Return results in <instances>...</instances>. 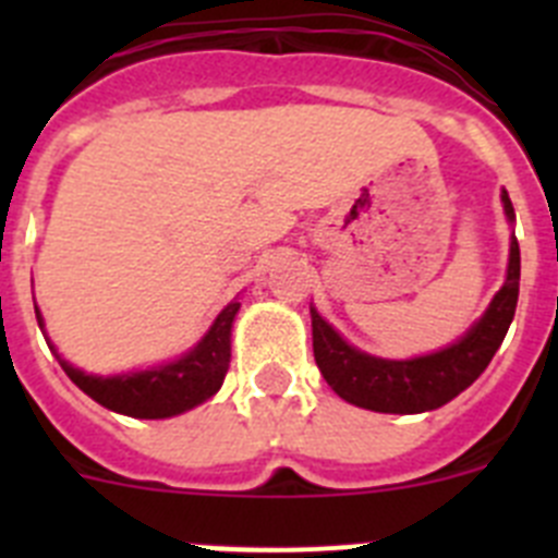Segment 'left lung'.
Instances as JSON below:
<instances>
[{
	"label": "left lung",
	"instance_id": "left-lung-1",
	"mask_svg": "<svg viewBox=\"0 0 558 558\" xmlns=\"http://www.w3.org/2000/svg\"><path fill=\"white\" fill-rule=\"evenodd\" d=\"M500 201L506 220L514 226L509 192L502 190ZM517 295H520V245L511 231L506 282L495 293L486 313L456 343L408 360L377 357L352 347L332 324L324 322L318 310L310 307L315 363L322 368L327 386L340 399H347L349 405L377 413L436 411L466 391L486 372L514 322Z\"/></svg>",
	"mask_w": 558,
	"mask_h": 558
}]
</instances>
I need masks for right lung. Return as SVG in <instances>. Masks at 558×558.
I'll list each match as a JSON object with an SVG mask.
<instances>
[{
    "instance_id": "1",
    "label": "right lung",
    "mask_w": 558,
    "mask_h": 558,
    "mask_svg": "<svg viewBox=\"0 0 558 558\" xmlns=\"http://www.w3.org/2000/svg\"><path fill=\"white\" fill-rule=\"evenodd\" d=\"M236 313H240V302L231 299L195 347L186 349L181 357L140 368V372L108 374V377L86 374L83 368H75L69 360H63L52 343L49 349L56 352L66 377L108 411L133 418H170L204 405L206 399L220 391L226 372H229L231 324H234ZM36 318L38 327L44 329V315L38 307Z\"/></svg>"
}]
</instances>
